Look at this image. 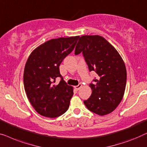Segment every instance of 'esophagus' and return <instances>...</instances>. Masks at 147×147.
I'll list each match as a JSON object with an SVG mask.
<instances>
[{
	"mask_svg": "<svg viewBox=\"0 0 147 147\" xmlns=\"http://www.w3.org/2000/svg\"><path fill=\"white\" fill-rule=\"evenodd\" d=\"M81 86H82V84H78V85H76V86H74V88H75V89H76V90H78L80 89Z\"/></svg>",
	"mask_w": 147,
	"mask_h": 147,
	"instance_id": "34e87169",
	"label": "esophagus"
}]
</instances>
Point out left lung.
I'll list each match as a JSON object with an SVG mask.
<instances>
[{
	"mask_svg": "<svg viewBox=\"0 0 147 147\" xmlns=\"http://www.w3.org/2000/svg\"><path fill=\"white\" fill-rule=\"evenodd\" d=\"M80 53L89 71L98 76L90 84L92 94L84 100L91 112L105 115L113 112L123 98L127 83L125 65L117 51L103 37L84 35L79 38L74 54Z\"/></svg>",
	"mask_w": 147,
	"mask_h": 147,
	"instance_id": "obj_1",
	"label": "left lung"
}]
</instances>
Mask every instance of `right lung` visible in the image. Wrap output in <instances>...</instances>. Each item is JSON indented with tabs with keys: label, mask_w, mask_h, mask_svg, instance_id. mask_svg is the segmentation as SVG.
<instances>
[{
	"label": "right lung",
	"mask_w": 147,
	"mask_h": 147,
	"mask_svg": "<svg viewBox=\"0 0 147 147\" xmlns=\"http://www.w3.org/2000/svg\"><path fill=\"white\" fill-rule=\"evenodd\" d=\"M79 36L51 39L32 51L24 71V90L30 104L42 116L56 118L69 109L73 95L60 73L59 66L74 50ZM61 78L58 85L55 80Z\"/></svg>",
	"instance_id": "1"
}]
</instances>
